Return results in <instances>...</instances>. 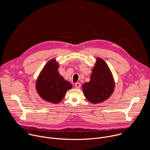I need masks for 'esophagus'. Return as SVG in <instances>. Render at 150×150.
I'll return each mask as SVG.
<instances>
[{
  "mask_svg": "<svg viewBox=\"0 0 150 150\" xmlns=\"http://www.w3.org/2000/svg\"><path fill=\"white\" fill-rule=\"evenodd\" d=\"M80 86H81V84H80L79 83H76L75 84V87H76V88L79 89V88H80Z\"/></svg>",
  "mask_w": 150,
  "mask_h": 150,
  "instance_id": "34e87169",
  "label": "esophagus"
}]
</instances>
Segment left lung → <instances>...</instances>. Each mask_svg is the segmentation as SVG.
Wrapping results in <instances>:
<instances>
[{
  "label": "left lung",
  "instance_id": "1",
  "mask_svg": "<svg viewBox=\"0 0 150 150\" xmlns=\"http://www.w3.org/2000/svg\"><path fill=\"white\" fill-rule=\"evenodd\" d=\"M114 88V80L108 65L103 59L98 58L90 81L82 86L86 99L93 104L101 103L110 97Z\"/></svg>",
  "mask_w": 150,
  "mask_h": 150
}]
</instances>
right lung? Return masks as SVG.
Instances as JSON below:
<instances>
[{"mask_svg": "<svg viewBox=\"0 0 150 150\" xmlns=\"http://www.w3.org/2000/svg\"><path fill=\"white\" fill-rule=\"evenodd\" d=\"M58 68L59 64L55 59L49 61L43 67L36 83L39 96L54 104L59 103L67 91L72 88L71 84L59 74Z\"/></svg>", "mask_w": 150, "mask_h": 150, "instance_id": "obj_1", "label": "right lung"}]
</instances>
